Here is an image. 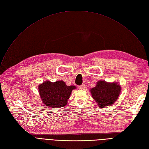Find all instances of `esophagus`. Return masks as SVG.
Segmentation results:
<instances>
[{"label":"esophagus","instance_id":"esophagus-1","mask_svg":"<svg viewBox=\"0 0 149 149\" xmlns=\"http://www.w3.org/2000/svg\"><path fill=\"white\" fill-rule=\"evenodd\" d=\"M85 88V85L84 84H82L81 86H79V89H81V90H84Z\"/></svg>","mask_w":149,"mask_h":149}]
</instances>
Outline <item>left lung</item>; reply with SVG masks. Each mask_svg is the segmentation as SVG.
Instances as JSON below:
<instances>
[{"label": "left lung", "instance_id": "8db88e82", "mask_svg": "<svg viewBox=\"0 0 149 149\" xmlns=\"http://www.w3.org/2000/svg\"><path fill=\"white\" fill-rule=\"evenodd\" d=\"M90 92L97 106L100 108H105L116 102L121 93V87L117 82L99 80L95 86L90 89Z\"/></svg>", "mask_w": 149, "mask_h": 149}]
</instances>
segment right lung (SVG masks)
Listing matches in <instances>:
<instances>
[{
	"label": "right lung",
	"mask_w": 149,
	"mask_h": 149,
	"mask_svg": "<svg viewBox=\"0 0 149 149\" xmlns=\"http://www.w3.org/2000/svg\"><path fill=\"white\" fill-rule=\"evenodd\" d=\"M75 86H67L63 80L51 82L46 80L38 85L39 95L45 105L49 107L65 106Z\"/></svg>",
	"instance_id": "right-lung-1"
}]
</instances>
